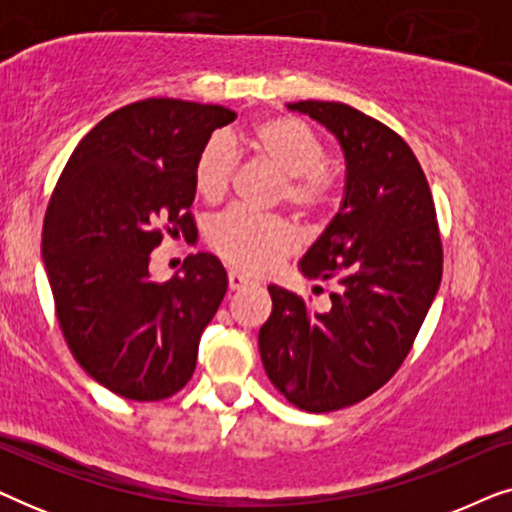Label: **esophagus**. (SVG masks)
<instances>
[{
    "instance_id": "1",
    "label": "esophagus",
    "mask_w": 512,
    "mask_h": 512,
    "mask_svg": "<svg viewBox=\"0 0 512 512\" xmlns=\"http://www.w3.org/2000/svg\"><path fill=\"white\" fill-rule=\"evenodd\" d=\"M251 282H254V279H249L247 275H244V272H240V270H230L228 272V286L233 291H240V289H244V286H249Z\"/></svg>"
}]
</instances>
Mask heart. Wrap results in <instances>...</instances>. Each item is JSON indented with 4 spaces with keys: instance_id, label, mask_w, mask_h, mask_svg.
I'll return each instance as SVG.
<instances>
[{
    "instance_id": "1",
    "label": "heart",
    "mask_w": 512,
    "mask_h": 512,
    "mask_svg": "<svg viewBox=\"0 0 512 512\" xmlns=\"http://www.w3.org/2000/svg\"><path fill=\"white\" fill-rule=\"evenodd\" d=\"M240 142L284 174V202L296 214L310 216L333 198V177L324 170L326 149L303 121L291 116L263 118ZM235 170V151L221 137L202 146L195 163V188L205 200L226 195ZM209 244L244 270H268L296 247V235L284 221L233 207L209 228Z\"/></svg>"
}]
</instances>
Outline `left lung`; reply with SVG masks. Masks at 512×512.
Returning a JSON list of instances; mask_svg holds the SVG:
<instances>
[{"label": "left lung", "instance_id": "8db88e82", "mask_svg": "<svg viewBox=\"0 0 512 512\" xmlns=\"http://www.w3.org/2000/svg\"><path fill=\"white\" fill-rule=\"evenodd\" d=\"M338 139L345 198L300 272L331 282L326 312L270 284L258 331L270 382L305 412L347 408L401 368L443 277L436 207L415 153L394 130L342 102H291Z\"/></svg>", "mask_w": 512, "mask_h": 512}]
</instances>
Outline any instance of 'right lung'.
I'll return each instance as SVG.
<instances>
[{
    "label": "right lung",
    "mask_w": 512,
    "mask_h": 512,
    "mask_svg": "<svg viewBox=\"0 0 512 512\" xmlns=\"http://www.w3.org/2000/svg\"><path fill=\"white\" fill-rule=\"evenodd\" d=\"M235 116L170 97L128 104L81 139L48 202L41 256L62 335L95 382L130 401L186 387L226 296V270L212 254H191L163 284L149 261L163 228H195V163Z\"/></svg>",
    "instance_id": "right-lung-1"
}]
</instances>
